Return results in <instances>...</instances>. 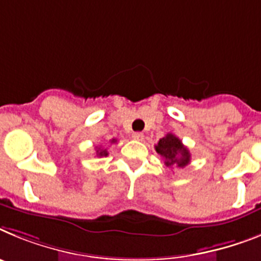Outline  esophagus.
Segmentation results:
<instances>
[{"mask_svg":"<svg viewBox=\"0 0 261 261\" xmlns=\"http://www.w3.org/2000/svg\"><path fill=\"white\" fill-rule=\"evenodd\" d=\"M131 137H133V139H135V140H143L144 139V135L142 133H133V135H131Z\"/></svg>","mask_w":261,"mask_h":261,"instance_id":"34e87169","label":"esophagus"}]
</instances>
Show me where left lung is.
<instances>
[{
	"label": "left lung",
	"mask_w": 261,
	"mask_h": 261,
	"mask_svg": "<svg viewBox=\"0 0 261 261\" xmlns=\"http://www.w3.org/2000/svg\"><path fill=\"white\" fill-rule=\"evenodd\" d=\"M155 149L156 152L162 156L164 164L168 168H172V167L182 168L190 163L189 149L173 134H167L164 138L159 140Z\"/></svg>",
	"instance_id": "obj_1"
}]
</instances>
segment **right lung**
<instances>
[{
    "mask_svg": "<svg viewBox=\"0 0 261 261\" xmlns=\"http://www.w3.org/2000/svg\"><path fill=\"white\" fill-rule=\"evenodd\" d=\"M113 142H115L114 139L112 140V143ZM96 153H97V156H98V158H102V156H108V151H106V149H103V148H101V147H96Z\"/></svg>",
    "mask_w": 261,
    "mask_h": 261,
    "instance_id": "obj_1",
    "label": "right lung"
}]
</instances>
